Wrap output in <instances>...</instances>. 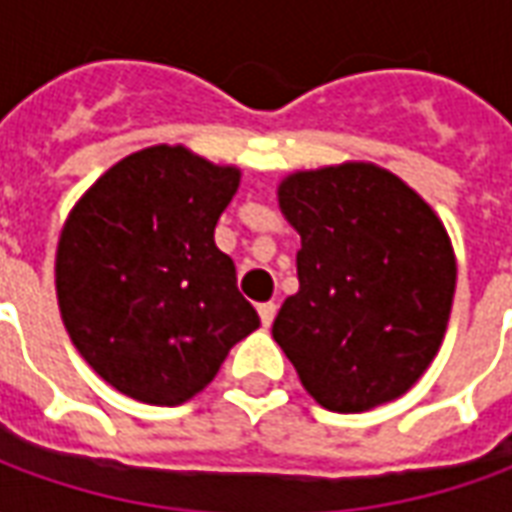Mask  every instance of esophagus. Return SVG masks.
Here are the masks:
<instances>
[{
	"mask_svg": "<svg viewBox=\"0 0 512 512\" xmlns=\"http://www.w3.org/2000/svg\"><path fill=\"white\" fill-rule=\"evenodd\" d=\"M276 312H278V306L273 301L259 303V317H262L264 329H270V326H273V320H276Z\"/></svg>",
	"mask_w": 512,
	"mask_h": 512,
	"instance_id": "obj_1",
	"label": "esophagus"
}]
</instances>
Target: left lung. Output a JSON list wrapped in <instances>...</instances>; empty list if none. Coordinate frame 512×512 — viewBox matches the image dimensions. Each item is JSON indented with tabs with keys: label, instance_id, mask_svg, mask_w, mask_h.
Listing matches in <instances>:
<instances>
[{
	"label": "left lung",
	"instance_id": "1",
	"mask_svg": "<svg viewBox=\"0 0 512 512\" xmlns=\"http://www.w3.org/2000/svg\"><path fill=\"white\" fill-rule=\"evenodd\" d=\"M278 203L301 234L298 292L273 340L334 412L404 396L438 354L457 264L435 211L373 164L295 172Z\"/></svg>",
	"mask_w": 512,
	"mask_h": 512
}]
</instances>
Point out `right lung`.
Segmentation results:
<instances>
[{
	"label": "right lung",
	"mask_w": 512,
	"mask_h": 512,
	"mask_svg": "<svg viewBox=\"0 0 512 512\" xmlns=\"http://www.w3.org/2000/svg\"><path fill=\"white\" fill-rule=\"evenodd\" d=\"M236 186L239 169L158 144L114 164L69 214L55 259L63 326L119 393L183 404L259 329L214 245Z\"/></svg>",
	"instance_id": "obj_1"
}]
</instances>
